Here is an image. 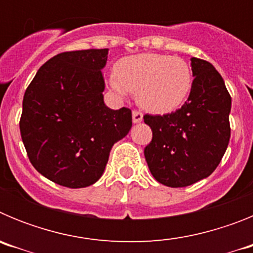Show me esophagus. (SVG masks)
<instances>
[{
    "label": "esophagus",
    "mask_w": 253,
    "mask_h": 253,
    "mask_svg": "<svg viewBox=\"0 0 253 253\" xmlns=\"http://www.w3.org/2000/svg\"><path fill=\"white\" fill-rule=\"evenodd\" d=\"M142 120H143V114L140 113V111L134 110L133 111V123L134 124H138V123H140Z\"/></svg>",
    "instance_id": "1"
}]
</instances>
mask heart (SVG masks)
Instances as JSON below:
<instances>
[{"label":"heart","instance_id":"b5f03b06","mask_svg":"<svg viewBox=\"0 0 253 253\" xmlns=\"http://www.w3.org/2000/svg\"><path fill=\"white\" fill-rule=\"evenodd\" d=\"M118 93L137 92L140 106L154 114L176 110L186 100L193 84L189 64L178 57L140 53L122 58L116 76L109 80Z\"/></svg>","mask_w":253,"mask_h":253}]
</instances>
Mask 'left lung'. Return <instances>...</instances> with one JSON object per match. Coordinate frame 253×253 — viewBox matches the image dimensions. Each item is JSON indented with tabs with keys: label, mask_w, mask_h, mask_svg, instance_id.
Instances as JSON below:
<instances>
[{
	"label": "left lung",
	"mask_w": 253,
	"mask_h": 253,
	"mask_svg": "<svg viewBox=\"0 0 253 253\" xmlns=\"http://www.w3.org/2000/svg\"><path fill=\"white\" fill-rule=\"evenodd\" d=\"M194 81L181 109L144 115L152 129L144 157L152 176L165 186L185 187L214 172L227 151L232 99L222 76L207 60L191 58Z\"/></svg>",
	"instance_id": "left-lung-1"
}]
</instances>
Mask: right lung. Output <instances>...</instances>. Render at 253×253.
Masks as SVG:
<instances>
[{"mask_svg": "<svg viewBox=\"0 0 253 253\" xmlns=\"http://www.w3.org/2000/svg\"><path fill=\"white\" fill-rule=\"evenodd\" d=\"M109 49L64 51L40 67L22 100L20 133L31 165L62 186L102 176L111 148L131 128L130 109L104 102Z\"/></svg>", "mask_w": 253, "mask_h": 253, "instance_id": "right-lung-1", "label": "right lung"}]
</instances>
